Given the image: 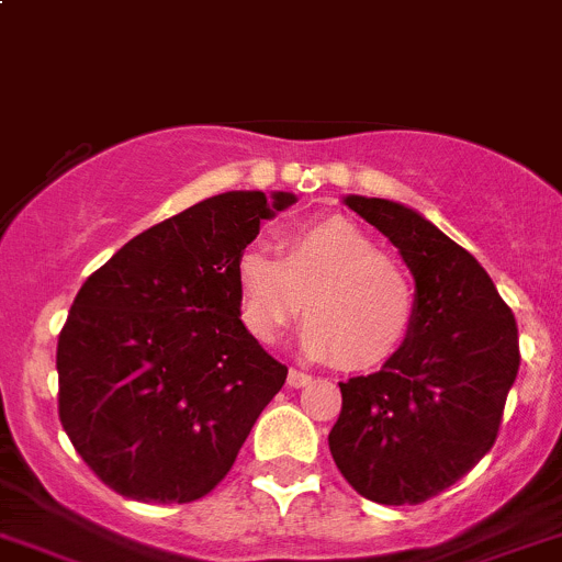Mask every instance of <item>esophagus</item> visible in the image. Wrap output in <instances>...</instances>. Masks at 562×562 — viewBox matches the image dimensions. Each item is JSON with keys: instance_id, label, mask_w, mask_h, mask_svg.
Instances as JSON below:
<instances>
[{"instance_id": "1", "label": "esophagus", "mask_w": 562, "mask_h": 562, "mask_svg": "<svg viewBox=\"0 0 562 562\" xmlns=\"http://www.w3.org/2000/svg\"><path fill=\"white\" fill-rule=\"evenodd\" d=\"M310 381H313V375H307V373H302V370H296V368H291V373H288V386H307Z\"/></svg>"}]
</instances>
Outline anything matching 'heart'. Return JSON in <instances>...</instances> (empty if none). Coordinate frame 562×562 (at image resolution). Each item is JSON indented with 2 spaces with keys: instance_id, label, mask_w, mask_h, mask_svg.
I'll return each instance as SVG.
<instances>
[{
  "instance_id": "b5f03b06",
  "label": "heart",
  "mask_w": 562,
  "mask_h": 562,
  "mask_svg": "<svg viewBox=\"0 0 562 562\" xmlns=\"http://www.w3.org/2000/svg\"><path fill=\"white\" fill-rule=\"evenodd\" d=\"M280 258L258 247L238 252V318L260 342L307 321L302 346L340 370H373L406 348L417 324V288L397 260L342 216L288 227Z\"/></svg>"
}]
</instances>
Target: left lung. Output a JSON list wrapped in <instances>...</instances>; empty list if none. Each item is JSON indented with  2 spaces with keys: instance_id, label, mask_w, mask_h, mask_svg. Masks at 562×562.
<instances>
[{
  "instance_id": "left-lung-1",
  "label": "left lung",
  "mask_w": 562,
  "mask_h": 562,
  "mask_svg": "<svg viewBox=\"0 0 562 562\" xmlns=\"http://www.w3.org/2000/svg\"><path fill=\"white\" fill-rule=\"evenodd\" d=\"M342 203L397 247L417 324L392 362L340 381L331 459L364 499L419 505L492 450L519 373V329L486 269L426 216L362 194Z\"/></svg>"
}]
</instances>
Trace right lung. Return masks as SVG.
<instances>
[{
    "label": "right lung",
    "mask_w": 562,
    "mask_h": 562,
    "mask_svg": "<svg viewBox=\"0 0 562 562\" xmlns=\"http://www.w3.org/2000/svg\"><path fill=\"white\" fill-rule=\"evenodd\" d=\"M296 194L225 192L131 238L59 331V423L112 492L192 503L231 472L288 368L238 318L236 258Z\"/></svg>",
    "instance_id": "obj_1"
}]
</instances>
